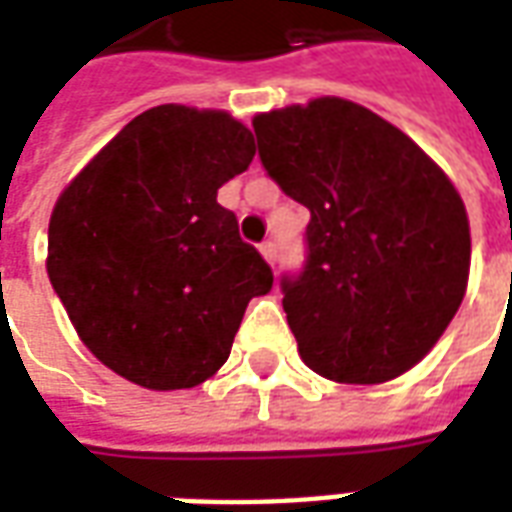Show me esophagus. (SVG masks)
Wrapping results in <instances>:
<instances>
[{"label":"esophagus","instance_id":"34e87169","mask_svg":"<svg viewBox=\"0 0 512 512\" xmlns=\"http://www.w3.org/2000/svg\"><path fill=\"white\" fill-rule=\"evenodd\" d=\"M260 255H263V260H266L268 266H274V260H277V246L271 244V241H263V244H260Z\"/></svg>","mask_w":512,"mask_h":512}]
</instances>
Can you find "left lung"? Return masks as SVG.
<instances>
[{"label": "left lung", "mask_w": 512, "mask_h": 512, "mask_svg": "<svg viewBox=\"0 0 512 512\" xmlns=\"http://www.w3.org/2000/svg\"><path fill=\"white\" fill-rule=\"evenodd\" d=\"M252 126L268 175L312 213L307 266L282 282L304 365L337 384L403 376L469 285L455 183L411 136L337 95L260 112Z\"/></svg>", "instance_id": "left-lung-1"}]
</instances>
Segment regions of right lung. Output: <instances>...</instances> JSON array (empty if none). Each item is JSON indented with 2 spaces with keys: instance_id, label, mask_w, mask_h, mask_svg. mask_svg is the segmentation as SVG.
<instances>
[{
  "instance_id": "right-lung-1",
  "label": "right lung",
  "mask_w": 512,
  "mask_h": 512,
  "mask_svg": "<svg viewBox=\"0 0 512 512\" xmlns=\"http://www.w3.org/2000/svg\"><path fill=\"white\" fill-rule=\"evenodd\" d=\"M255 158L224 109L161 104L134 117L62 189L46 271L90 354L172 392L216 376L271 268L216 191Z\"/></svg>"
}]
</instances>
